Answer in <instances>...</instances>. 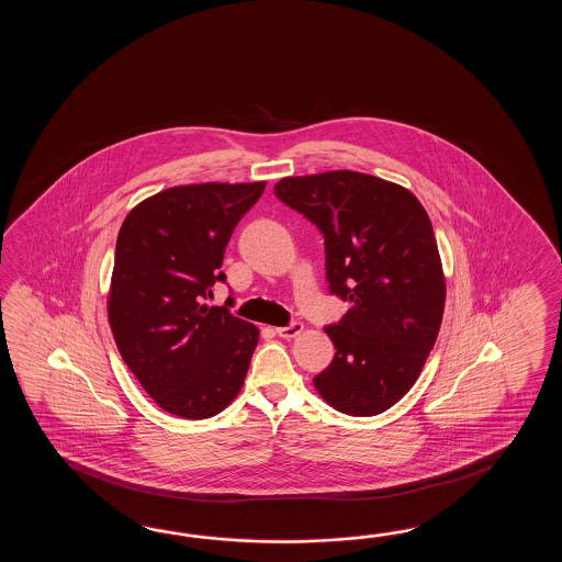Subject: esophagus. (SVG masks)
Returning <instances> with one entry per match:
<instances>
[{
    "instance_id": "esophagus-1",
    "label": "esophagus",
    "mask_w": 562,
    "mask_h": 562,
    "mask_svg": "<svg viewBox=\"0 0 562 562\" xmlns=\"http://www.w3.org/2000/svg\"><path fill=\"white\" fill-rule=\"evenodd\" d=\"M303 331V323L293 322L289 323L286 327H277L276 334L279 337H283V339H293V337H297L299 334Z\"/></svg>"
}]
</instances>
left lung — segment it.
<instances>
[{
    "label": "left lung",
    "instance_id": "1",
    "mask_svg": "<svg viewBox=\"0 0 562 562\" xmlns=\"http://www.w3.org/2000/svg\"><path fill=\"white\" fill-rule=\"evenodd\" d=\"M276 196L322 231L329 293L351 303L325 327L337 351L313 383L341 414H382L416 383L442 325L430 216L404 187L353 170L286 177Z\"/></svg>",
    "mask_w": 562,
    "mask_h": 562
}]
</instances>
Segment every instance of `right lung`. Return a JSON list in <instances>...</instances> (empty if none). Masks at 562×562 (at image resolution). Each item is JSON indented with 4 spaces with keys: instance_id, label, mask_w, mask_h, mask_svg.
<instances>
[{
    "instance_id": "add662e5",
    "label": "right lung",
    "mask_w": 562,
    "mask_h": 562,
    "mask_svg": "<svg viewBox=\"0 0 562 562\" xmlns=\"http://www.w3.org/2000/svg\"><path fill=\"white\" fill-rule=\"evenodd\" d=\"M265 182H204L158 192L120 227L108 319L146 394L180 418L216 416L239 394L259 329L227 299L209 307L228 239Z\"/></svg>"
}]
</instances>
